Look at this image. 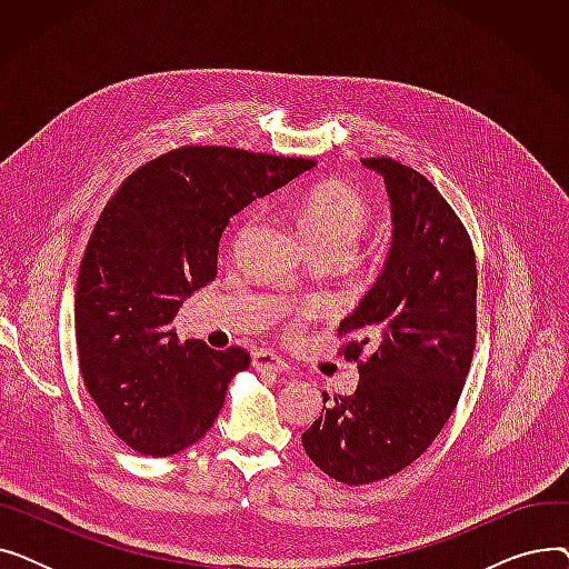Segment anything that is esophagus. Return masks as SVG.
<instances>
[{
    "label": "esophagus",
    "instance_id": "1",
    "mask_svg": "<svg viewBox=\"0 0 569 569\" xmlns=\"http://www.w3.org/2000/svg\"><path fill=\"white\" fill-rule=\"evenodd\" d=\"M251 365L260 373H283L288 369V365L281 360V357H277L274 352H269V350L253 352Z\"/></svg>",
    "mask_w": 569,
    "mask_h": 569
}]
</instances>
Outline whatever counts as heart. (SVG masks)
Returning a JSON list of instances; mask_svg holds the SVG:
<instances>
[{
  "instance_id": "1",
  "label": "heart",
  "mask_w": 569,
  "mask_h": 569,
  "mask_svg": "<svg viewBox=\"0 0 569 569\" xmlns=\"http://www.w3.org/2000/svg\"><path fill=\"white\" fill-rule=\"evenodd\" d=\"M297 223L313 251H339L350 256L355 242L371 226V204L367 198L339 179H330L305 191L292 204ZM253 219H249L239 237H247Z\"/></svg>"
}]
</instances>
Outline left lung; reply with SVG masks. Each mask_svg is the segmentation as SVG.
Returning a JSON list of instances; mask_svg holds the SVG:
<instances>
[{"mask_svg": "<svg viewBox=\"0 0 569 569\" xmlns=\"http://www.w3.org/2000/svg\"><path fill=\"white\" fill-rule=\"evenodd\" d=\"M385 179L392 249L382 274L343 318L346 360H360L350 397L322 395L305 431L309 459L346 485L385 480L420 459L461 397L475 348L477 267L455 209L425 174L362 159Z\"/></svg>", "mask_w": 569, "mask_h": 569, "instance_id": "obj_1", "label": "left lung"}]
</instances>
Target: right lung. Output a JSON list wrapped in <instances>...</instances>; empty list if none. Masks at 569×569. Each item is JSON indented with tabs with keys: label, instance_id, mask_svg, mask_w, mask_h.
<instances>
[{
	"label": "right lung",
	"instance_id": "right-lung-1",
	"mask_svg": "<svg viewBox=\"0 0 569 569\" xmlns=\"http://www.w3.org/2000/svg\"><path fill=\"white\" fill-rule=\"evenodd\" d=\"M313 166L179 147L129 174L106 204L80 262L76 341L84 387L136 452L170 457L212 429L249 352L179 343L172 320L217 277L230 217Z\"/></svg>",
	"mask_w": 569,
	"mask_h": 569
}]
</instances>
